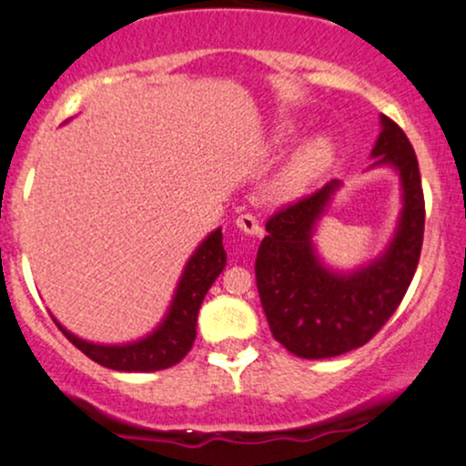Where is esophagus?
Here are the masks:
<instances>
[{
    "mask_svg": "<svg viewBox=\"0 0 466 466\" xmlns=\"http://www.w3.org/2000/svg\"><path fill=\"white\" fill-rule=\"evenodd\" d=\"M237 228L240 229V232L249 234V237H260V234H263V228H260L258 218L251 217V215H240L237 218Z\"/></svg>",
    "mask_w": 466,
    "mask_h": 466,
    "instance_id": "1",
    "label": "esophagus"
}]
</instances>
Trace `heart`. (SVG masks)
Segmentation results:
<instances>
[{"mask_svg": "<svg viewBox=\"0 0 466 466\" xmlns=\"http://www.w3.org/2000/svg\"><path fill=\"white\" fill-rule=\"evenodd\" d=\"M330 159H333V142L329 137H313L304 142L278 173L271 195L282 201L293 199L329 168Z\"/></svg>", "mask_w": 466, "mask_h": 466, "instance_id": "obj_1", "label": "heart"}]
</instances>
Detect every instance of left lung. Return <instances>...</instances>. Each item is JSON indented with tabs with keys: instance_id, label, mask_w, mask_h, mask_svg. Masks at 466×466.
<instances>
[{
	"instance_id": "left-lung-1",
	"label": "left lung",
	"mask_w": 466,
	"mask_h": 466,
	"mask_svg": "<svg viewBox=\"0 0 466 466\" xmlns=\"http://www.w3.org/2000/svg\"><path fill=\"white\" fill-rule=\"evenodd\" d=\"M372 166H394L403 186L397 234L379 258L350 274L329 269L313 229L339 181L280 208L256 256V287L276 341L302 360H329L368 344L397 311L419 267L425 199L416 153L403 129L381 116Z\"/></svg>"
}]
</instances>
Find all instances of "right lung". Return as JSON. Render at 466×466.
I'll use <instances>...</instances> for the list:
<instances>
[{
  "label": "right lung",
  "instance_id": "right-lung-1",
  "mask_svg": "<svg viewBox=\"0 0 466 466\" xmlns=\"http://www.w3.org/2000/svg\"><path fill=\"white\" fill-rule=\"evenodd\" d=\"M226 260L228 254L223 249V234L218 228L190 256L164 322L144 339L122 346H103L80 339L67 329H63L56 319L55 322L80 352H85L89 360L100 366L120 372L164 370V368L179 363L190 352L192 341L197 337V315H199L201 302L208 289L226 267Z\"/></svg>",
  "mask_w": 466,
  "mask_h": 466
}]
</instances>
